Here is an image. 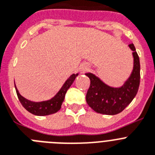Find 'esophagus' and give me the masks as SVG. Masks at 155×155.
Here are the masks:
<instances>
[{"mask_svg": "<svg viewBox=\"0 0 155 155\" xmlns=\"http://www.w3.org/2000/svg\"><path fill=\"white\" fill-rule=\"evenodd\" d=\"M88 68V65L87 64H83L82 65H80V71L81 72H85Z\"/></svg>", "mask_w": 155, "mask_h": 155, "instance_id": "1", "label": "esophagus"}]
</instances>
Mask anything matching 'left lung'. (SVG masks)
I'll list each match as a JSON object with an SVG mask.
<instances>
[{
  "label": "left lung",
  "instance_id": "1",
  "mask_svg": "<svg viewBox=\"0 0 155 155\" xmlns=\"http://www.w3.org/2000/svg\"><path fill=\"white\" fill-rule=\"evenodd\" d=\"M128 47L132 51L133 68L129 77L120 87H113L105 84L91 72L85 75L91 80L86 101L88 106L98 114L115 115L125 109L136 97L140 81V58L133 44Z\"/></svg>",
  "mask_w": 155,
  "mask_h": 155
}]
</instances>
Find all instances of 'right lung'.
Here are the masks:
<instances>
[{"label":"right lung","instance_id":"right-lung-1","mask_svg":"<svg viewBox=\"0 0 155 155\" xmlns=\"http://www.w3.org/2000/svg\"><path fill=\"white\" fill-rule=\"evenodd\" d=\"M78 75H79L78 73L71 74L69 77L68 78L67 80L64 82V84H63L61 88L59 90V91L55 95L51 97L50 99L41 101V102H33V101L28 100L26 97H23L19 94V91H18L15 84L18 98H19V102H21L22 106L25 108L27 111L34 114V115L47 116L55 114L61 110V105L64 102V97H65L66 92L68 90V88L71 87V85Z\"/></svg>","mask_w":155,"mask_h":155}]
</instances>
